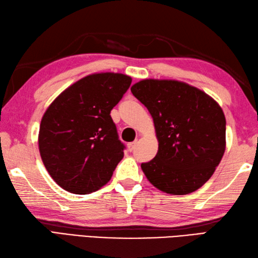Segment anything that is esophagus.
<instances>
[{
  "label": "esophagus",
  "instance_id": "esophagus-1",
  "mask_svg": "<svg viewBox=\"0 0 258 258\" xmlns=\"http://www.w3.org/2000/svg\"><path fill=\"white\" fill-rule=\"evenodd\" d=\"M135 146H136V142H133V143H128L127 144V149H128V151H134V149H135Z\"/></svg>",
  "mask_w": 258,
  "mask_h": 258
}]
</instances>
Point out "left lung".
<instances>
[{
    "mask_svg": "<svg viewBox=\"0 0 258 258\" xmlns=\"http://www.w3.org/2000/svg\"><path fill=\"white\" fill-rule=\"evenodd\" d=\"M131 91L151 113L158 140L156 156L141 165L147 179L174 195L202 187L225 152L221 106L203 91L173 80H143Z\"/></svg>",
    "mask_w": 258,
    "mask_h": 258,
    "instance_id": "8db88e82",
    "label": "left lung"
}]
</instances>
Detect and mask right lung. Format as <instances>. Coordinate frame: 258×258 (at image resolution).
Listing matches in <instances>:
<instances>
[{"instance_id": "1", "label": "right lung", "mask_w": 258, "mask_h": 258, "mask_svg": "<svg viewBox=\"0 0 258 258\" xmlns=\"http://www.w3.org/2000/svg\"><path fill=\"white\" fill-rule=\"evenodd\" d=\"M131 83L120 73L85 76L43 115L38 149L48 174L63 189L89 194L111 179L125 150L111 111Z\"/></svg>"}]
</instances>
